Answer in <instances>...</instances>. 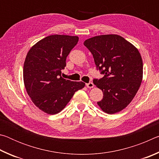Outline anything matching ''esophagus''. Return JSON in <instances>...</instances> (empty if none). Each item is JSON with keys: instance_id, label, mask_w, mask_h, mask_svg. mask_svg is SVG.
Listing matches in <instances>:
<instances>
[{"instance_id": "esophagus-1", "label": "esophagus", "mask_w": 159, "mask_h": 159, "mask_svg": "<svg viewBox=\"0 0 159 159\" xmlns=\"http://www.w3.org/2000/svg\"><path fill=\"white\" fill-rule=\"evenodd\" d=\"M86 86H87V88H93L94 87V84L92 82H90L88 83H86Z\"/></svg>"}]
</instances>
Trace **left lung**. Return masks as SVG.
<instances>
[{"label": "left lung", "instance_id": "8db88e82", "mask_svg": "<svg viewBox=\"0 0 159 159\" xmlns=\"http://www.w3.org/2000/svg\"><path fill=\"white\" fill-rule=\"evenodd\" d=\"M84 45L104 74L101 79L93 80L104 95L98 106L109 114L122 111L134 98L142 80L143 63L138 48L116 34L90 38Z\"/></svg>", "mask_w": 159, "mask_h": 159}]
</instances>
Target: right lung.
<instances>
[{"label": "right lung", "mask_w": 159, "mask_h": 159, "mask_svg": "<svg viewBox=\"0 0 159 159\" xmlns=\"http://www.w3.org/2000/svg\"><path fill=\"white\" fill-rule=\"evenodd\" d=\"M79 37L51 35L33 45L24 64L23 78L26 92L38 108L48 114L60 112L75 92L85 83L63 79L61 69Z\"/></svg>", "instance_id": "1"}]
</instances>
